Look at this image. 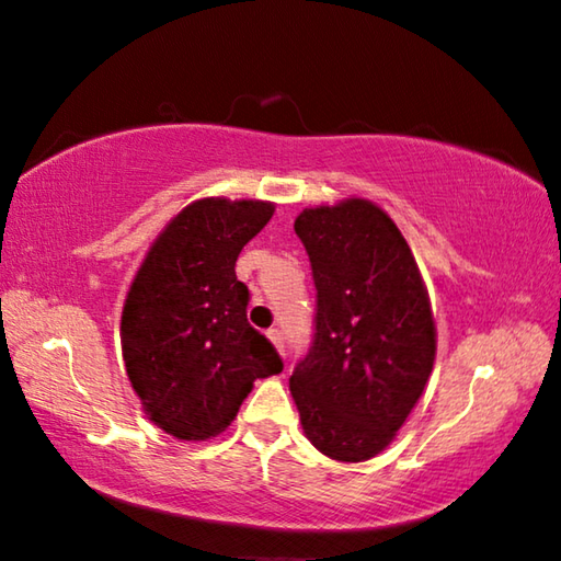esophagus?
<instances>
[{
	"label": "esophagus",
	"mask_w": 561,
	"mask_h": 561,
	"mask_svg": "<svg viewBox=\"0 0 561 561\" xmlns=\"http://www.w3.org/2000/svg\"><path fill=\"white\" fill-rule=\"evenodd\" d=\"M266 337H270V341L274 343V348H277L282 356H284V335H282V330H277V328H272L270 333H266Z\"/></svg>",
	"instance_id": "esophagus-1"
}]
</instances>
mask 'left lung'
<instances>
[{
	"instance_id": "8db88e82",
	"label": "left lung",
	"mask_w": 561,
	"mask_h": 561,
	"mask_svg": "<svg viewBox=\"0 0 561 561\" xmlns=\"http://www.w3.org/2000/svg\"><path fill=\"white\" fill-rule=\"evenodd\" d=\"M318 310L310 353L289 376L307 439L341 462L389 447L435 366L437 328L397 224L363 198L305 208Z\"/></svg>"
}]
</instances>
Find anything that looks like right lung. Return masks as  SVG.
<instances>
[{"label":"right lung","instance_id":"add662e5","mask_svg":"<svg viewBox=\"0 0 561 561\" xmlns=\"http://www.w3.org/2000/svg\"><path fill=\"white\" fill-rule=\"evenodd\" d=\"M274 203L203 198L178 213L149 247L122 312L126 376L149 422L168 435L216 437L256 378L284 363L249 325L241 249L270 224Z\"/></svg>","mask_w":561,"mask_h":561}]
</instances>
